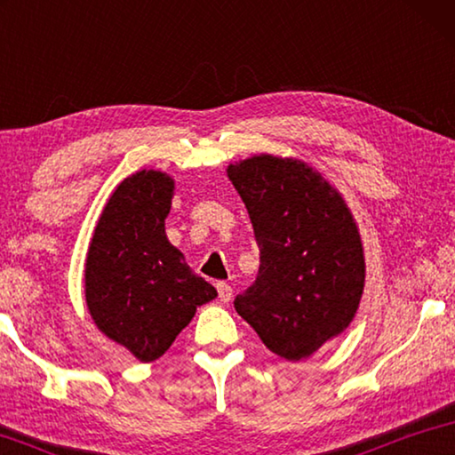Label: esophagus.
Instances as JSON below:
<instances>
[{
  "instance_id": "34e87169",
  "label": "esophagus",
  "mask_w": 455,
  "mask_h": 455,
  "mask_svg": "<svg viewBox=\"0 0 455 455\" xmlns=\"http://www.w3.org/2000/svg\"><path fill=\"white\" fill-rule=\"evenodd\" d=\"M217 291H219V299L222 303H228L230 297H233V287H230V284L225 281L217 283Z\"/></svg>"
}]
</instances>
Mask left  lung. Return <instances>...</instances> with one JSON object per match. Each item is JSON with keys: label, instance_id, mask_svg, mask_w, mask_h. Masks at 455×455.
<instances>
[{"label": "left lung", "instance_id": "1", "mask_svg": "<svg viewBox=\"0 0 455 455\" xmlns=\"http://www.w3.org/2000/svg\"><path fill=\"white\" fill-rule=\"evenodd\" d=\"M227 174L260 251L257 279L235 309L273 353L301 361L355 317L365 284L357 225L341 195L301 160L259 154Z\"/></svg>", "mask_w": 455, "mask_h": 455}]
</instances>
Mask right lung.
<instances>
[{
    "label": "right lung",
    "mask_w": 455,
    "mask_h": 455,
    "mask_svg": "<svg viewBox=\"0 0 455 455\" xmlns=\"http://www.w3.org/2000/svg\"><path fill=\"white\" fill-rule=\"evenodd\" d=\"M172 195L174 180L158 171L122 180L100 214L86 259L92 319L144 363L164 355L196 307L217 297L168 243Z\"/></svg>",
    "instance_id": "right-lung-1"
}]
</instances>
